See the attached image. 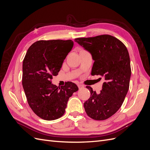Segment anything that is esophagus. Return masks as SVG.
<instances>
[{
    "label": "esophagus",
    "instance_id": "34e87169",
    "mask_svg": "<svg viewBox=\"0 0 150 150\" xmlns=\"http://www.w3.org/2000/svg\"><path fill=\"white\" fill-rule=\"evenodd\" d=\"M78 86L79 89H81V88H84V86L82 85V84H78Z\"/></svg>",
    "mask_w": 150,
    "mask_h": 150
}]
</instances>
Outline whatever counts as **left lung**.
I'll return each mask as SVG.
<instances>
[{"mask_svg": "<svg viewBox=\"0 0 150 150\" xmlns=\"http://www.w3.org/2000/svg\"><path fill=\"white\" fill-rule=\"evenodd\" d=\"M74 40L92 55L91 75L104 79L99 94L86 86L91 93L84 103L86 114L95 120H106L120 108L128 91L131 70L128 49L119 39L107 34Z\"/></svg>", "mask_w": 150, "mask_h": 150, "instance_id": "left-lung-1", "label": "left lung"}]
</instances>
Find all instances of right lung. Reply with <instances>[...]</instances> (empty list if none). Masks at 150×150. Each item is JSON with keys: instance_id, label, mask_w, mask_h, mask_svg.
Wrapping results in <instances>:
<instances>
[{"instance_id": "right-lung-1", "label": "right lung", "mask_w": 150, "mask_h": 150, "mask_svg": "<svg viewBox=\"0 0 150 150\" xmlns=\"http://www.w3.org/2000/svg\"><path fill=\"white\" fill-rule=\"evenodd\" d=\"M73 45L71 40H38L30 46L24 59L22 86L27 100L35 114L44 120L61 117L69 98L78 90L72 82L61 88L51 82Z\"/></svg>"}]
</instances>
